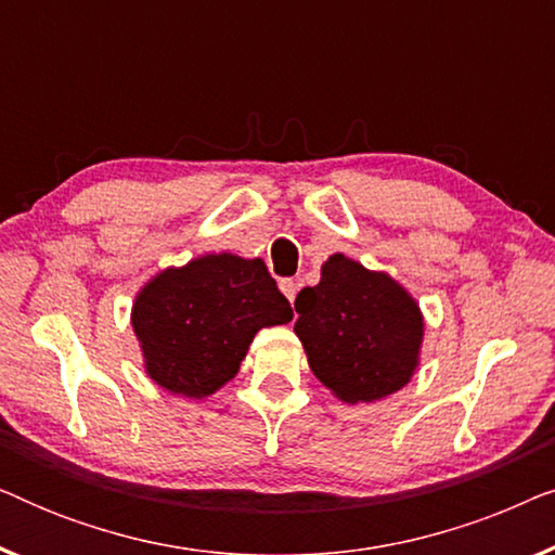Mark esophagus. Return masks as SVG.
I'll return each instance as SVG.
<instances>
[{"label":"esophagus","mask_w":555,"mask_h":555,"mask_svg":"<svg viewBox=\"0 0 555 555\" xmlns=\"http://www.w3.org/2000/svg\"><path fill=\"white\" fill-rule=\"evenodd\" d=\"M280 291H283L285 298L293 302L295 300V293H298V283H295L293 278H283V280H280Z\"/></svg>","instance_id":"1"}]
</instances>
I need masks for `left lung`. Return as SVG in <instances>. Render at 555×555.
<instances>
[{
	"mask_svg": "<svg viewBox=\"0 0 555 555\" xmlns=\"http://www.w3.org/2000/svg\"><path fill=\"white\" fill-rule=\"evenodd\" d=\"M295 310L310 371L338 399L376 401L409 384L424 321L412 295L386 272L333 255L321 283L298 293Z\"/></svg>",
	"mask_w": 555,
	"mask_h": 555,
	"instance_id": "1",
	"label": "left lung"
}]
</instances>
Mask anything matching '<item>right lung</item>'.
Wrapping results in <instances>:
<instances>
[{"instance_id": "right-lung-1", "label": "right lung", "mask_w": 555, "mask_h": 555, "mask_svg": "<svg viewBox=\"0 0 555 555\" xmlns=\"http://www.w3.org/2000/svg\"><path fill=\"white\" fill-rule=\"evenodd\" d=\"M293 321V308L262 260L204 255L143 285L133 331L146 374L181 397L215 393L240 371L255 333Z\"/></svg>"}]
</instances>
